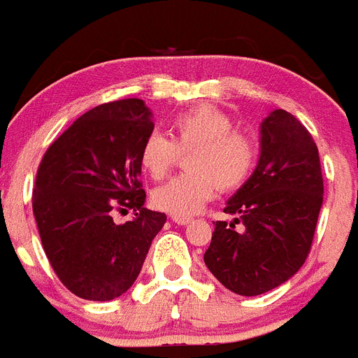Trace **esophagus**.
Listing matches in <instances>:
<instances>
[{
  "label": "esophagus",
  "mask_w": 358,
  "mask_h": 358,
  "mask_svg": "<svg viewBox=\"0 0 358 358\" xmlns=\"http://www.w3.org/2000/svg\"><path fill=\"white\" fill-rule=\"evenodd\" d=\"M173 221H175L176 224H189L192 221L191 215H173Z\"/></svg>",
  "instance_id": "obj_1"
}]
</instances>
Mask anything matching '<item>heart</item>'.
<instances>
[{
    "label": "heart",
    "instance_id": "obj_1",
    "mask_svg": "<svg viewBox=\"0 0 358 358\" xmlns=\"http://www.w3.org/2000/svg\"><path fill=\"white\" fill-rule=\"evenodd\" d=\"M171 137L151 131L139 151L143 171L160 180L171 171L180 151L187 155L183 173L157 187L151 199L155 207L175 215H192L214 198L217 187L234 191L250 178L257 162V146L231 117L215 107H196L180 114L171 124Z\"/></svg>",
    "mask_w": 358,
    "mask_h": 358
}]
</instances>
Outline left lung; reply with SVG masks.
Wrapping results in <instances>:
<instances>
[{"label":"left lung","mask_w":358,"mask_h":358,"mask_svg":"<svg viewBox=\"0 0 358 358\" xmlns=\"http://www.w3.org/2000/svg\"><path fill=\"white\" fill-rule=\"evenodd\" d=\"M323 205L317 146L307 128L285 110H273L260 124V157L224 212L215 221L205 264L224 287L259 296L287 282L310 253ZM243 224L237 231L235 224Z\"/></svg>","instance_id":"left-lung-1"}]
</instances>
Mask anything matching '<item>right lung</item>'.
I'll use <instances>...</instances> for the list:
<instances>
[{
	"label": "right lung",
	"mask_w": 358,
	"mask_h": 358,
	"mask_svg": "<svg viewBox=\"0 0 358 358\" xmlns=\"http://www.w3.org/2000/svg\"><path fill=\"white\" fill-rule=\"evenodd\" d=\"M143 99L103 103L71 124L44 153L34 189V215L44 253L73 294L110 301L131 287L164 212L144 208L139 151L153 131ZM114 208L136 212L123 225Z\"/></svg>",
	"instance_id": "1"
}]
</instances>
